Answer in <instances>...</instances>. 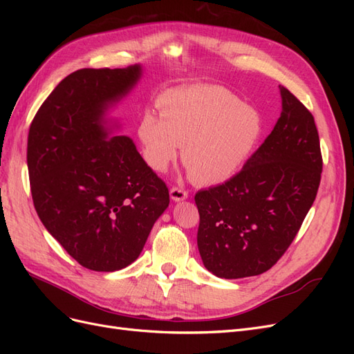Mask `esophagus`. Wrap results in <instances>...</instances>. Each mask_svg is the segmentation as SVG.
<instances>
[{"mask_svg":"<svg viewBox=\"0 0 354 354\" xmlns=\"http://www.w3.org/2000/svg\"><path fill=\"white\" fill-rule=\"evenodd\" d=\"M169 195H171V199L173 201H183L187 198V190L183 189V187H171L169 190Z\"/></svg>","mask_w":354,"mask_h":354,"instance_id":"1","label":"esophagus"}]
</instances>
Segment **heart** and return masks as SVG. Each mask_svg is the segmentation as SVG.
Returning a JSON list of instances; mask_svg holds the SVG:
<instances>
[{"label": "heart", "mask_w": 354, "mask_h": 354, "mask_svg": "<svg viewBox=\"0 0 354 354\" xmlns=\"http://www.w3.org/2000/svg\"><path fill=\"white\" fill-rule=\"evenodd\" d=\"M159 109H145L138 138L146 162L165 171L181 159L199 185H218L233 177L259 143L263 121L230 91L211 85H190L160 95Z\"/></svg>", "instance_id": "heart-1"}]
</instances>
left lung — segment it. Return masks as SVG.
<instances>
[{
    "label": "left lung",
    "instance_id": "left-lung-1",
    "mask_svg": "<svg viewBox=\"0 0 354 354\" xmlns=\"http://www.w3.org/2000/svg\"><path fill=\"white\" fill-rule=\"evenodd\" d=\"M273 131L223 185L199 190L198 248L218 277L267 272L292 243L317 195L322 153L315 118L285 87Z\"/></svg>",
    "mask_w": 354,
    "mask_h": 354
}]
</instances>
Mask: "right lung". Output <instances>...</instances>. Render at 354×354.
<instances>
[{"label": "right lung", "mask_w": 354, "mask_h": 354, "mask_svg": "<svg viewBox=\"0 0 354 354\" xmlns=\"http://www.w3.org/2000/svg\"><path fill=\"white\" fill-rule=\"evenodd\" d=\"M140 66L80 69L41 104L29 127L28 171L39 220L75 261L115 272L140 255L168 203L164 180L130 137L108 136L103 115Z\"/></svg>", "instance_id": "1"}]
</instances>
